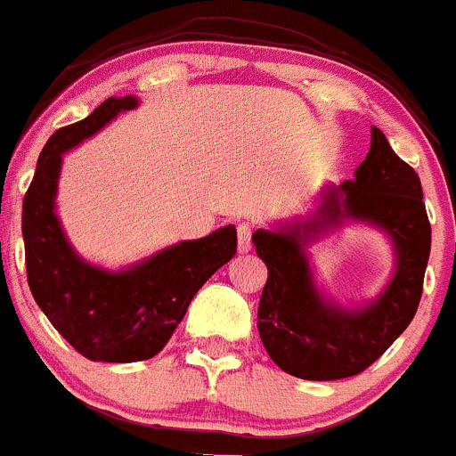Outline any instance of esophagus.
Returning <instances> with one entry per match:
<instances>
[{
  "instance_id": "esophagus-1",
  "label": "esophagus",
  "mask_w": 456,
  "mask_h": 456,
  "mask_svg": "<svg viewBox=\"0 0 456 456\" xmlns=\"http://www.w3.org/2000/svg\"><path fill=\"white\" fill-rule=\"evenodd\" d=\"M236 232H238V251H240V253H248V251H251L253 224L240 223V224H238Z\"/></svg>"
}]
</instances>
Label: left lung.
<instances>
[{
	"instance_id": "obj_1",
	"label": "left lung",
	"mask_w": 456,
	"mask_h": 456,
	"mask_svg": "<svg viewBox=\"0 0 456 456\" xmlns=\"http://www.w3.org/2000/svg\"><path fill=\"white\" fill-rule=\"evenodd\" d=\"M418 172L393 152L380 128H371L367 159L356 179L325 194L313 220L289 229L253 233L268 268L257 308V330L268 356L304 380H341L378 361L413 321L430 256V223ZM345 215L382 226L396 244V275L362 311L322 301L314 289L303 247Z\"/></svg>"
}]
</instances>
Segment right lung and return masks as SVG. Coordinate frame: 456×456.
<instances>
[{"label":"right lung","mask_w":456,"mask_h":456,"mask_svg":"<svg viewBox=\"0 0 456 456\" xmlns=\"http://www.w3.org/2000/svg\"><path fill=\"white\" fill-rule=\"evenodd\" d=\"M133 107V95L109 98L89 118L59 128L43 146L23 196L21 232L32 297L76 352L100 362L148 361L159 354L200 286L238 247L236 227L229 224L122 273L102 271L76 256L54 214L61 155Z\"/></svg>","instance_id":"obj_1"}]
</instances>
